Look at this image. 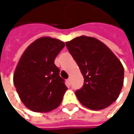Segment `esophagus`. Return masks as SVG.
I'll list each match as a JSON object with an SVG mask.
<instances>
[{
  "label": "esophagus",
  "mask_w": 134,
  "mask_h": 134,
  "mask_svg": "<svg viewBox=\"0 0 134 134\" xmlns=\"http://www.w3.org/2000/svg\"><path fill=\"white\" fill-rule=\"evenodd\" d=\"M70 84H71V82H70V79H67V85H68V86H70Z\"/></svg>",
  "instance_id": "esophagus-1"
}]
</instances>
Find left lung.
<instances>
[{
	"instance_id": "left-lung-1",
	"label": "left lung",
	"mask_w": 134,
	"mask_h": 134,
	"mask_svg": "<svg viewBox=\"0 0 134 134\" xmlns=\"http://www.w3.org/2000/svg\"><path fill=\"white\" fill-rule=\"evenodd\" d=\"M67 49L85 78L76 91L79 102L92 110L109 107L120 94L124 68L113 52L102 42L81 36L66 42Z\"/></svg>"
}]
</instances>
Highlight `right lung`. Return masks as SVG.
Segmentation results:
<instances>
[{
    "instance_id": "obj_1",
    "label": "right lung",
    "mask_w": 134,
    "mask_h": 134,
    "mask_svg": "<svg viewBox=\"0 0 134 134\" xmlns=\"http://www.w3.org/2000/svg\"><path fill=\"white\" fill-rule=\"evenodd\" d=\"M64 42L45 36L32 42L14 70L13 81L23 104L36 113L57 109L67 90L54 60L64 47Z\"/></svg>"
}]
</instances>
